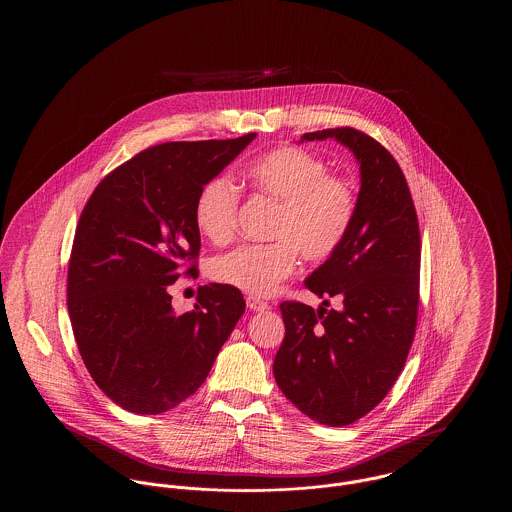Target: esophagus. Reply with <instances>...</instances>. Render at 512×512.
I'll list each match as a JSON object with an SVG mask.
<instances>
[{"mask_svg": "<svg viewBox=\"0 0 512 512\" xmlns=\"http://www.w3.org/2000/svg\"><path fill=\"white\" fill-rule=\"evenodd\" d=\"M247 307H249L251 311H267V309H270V305H268L267 301H261V299H257V297H247Z\"/></svg>", "mask_w": 512, "mask_h": 512, "instance_id": "obj_1", "label": "esophagus"}]
</instances>
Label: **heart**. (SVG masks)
I'll use <instances>...</instances> for the list:
<instances>
[{"instance_id":"1","label":"heart","mask_w":512,"mask_h":512,"mask_svg":"<svg viewBox=\"0 0 512 512\" xmlns=\"http://www.w3.org/2000/svg\"><path fill=\"white\" fill-rule=\"evenodd\" d=\"M247 178L259 194L280 203L270 224L272 244L240 245L215 257L209 274L215 282L249 293L270 295L297 267V251L307 261L334 255L357 213L349 182L332 176L328 163L301 147H278L247 167ZM240 195L232 180H209L195 199L199 234L213 244L234 238Z\"/></svg>"}]
</instances>
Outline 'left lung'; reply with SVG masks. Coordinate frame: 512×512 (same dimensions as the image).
<instances>
[{
    "label": "left lung",
    "mask_w": 512,
    "mask_h": 512,
    "mask_svg": "<svg viewBox=\"0 0 512 512\" xmlns=\"http://www.w3.org/2000/svg\"><path fill=\"white\" fill-rule=\"evenodd\" d=\"M334 138L357 159V213L340 249L311 272L305 286L341 301L317 311L280 305L286 336L274 357L278 388L311 420L347 426L372 411L407 361L418 315L420 232L407 180L390 151L355 128L303 134Z\"/></svg>",
    "instance_id": "1"
}]
</instances>
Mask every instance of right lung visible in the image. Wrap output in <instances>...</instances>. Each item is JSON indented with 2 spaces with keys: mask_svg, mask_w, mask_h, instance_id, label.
<instances>
[{
  "mask_svg": "<svg viewBox=\"0 0 512 512\" xmlns=\"http://www.w3.org/2000/svg\"><path fill=\"white\" fill-rule=\"evenodd\" d=\"M255 136L149 147L109 172L80 215L67 288L74 340L124 411L167 413L194 395L244 315V295L224 284L199 288L194 311L176 315L169 286L201 247V188Z\"/></svg>",
  "mask_w": 512,
  "mask_h": 512,
  "instance_id": "1",
  "label": "right lung"
}]
</instances>
